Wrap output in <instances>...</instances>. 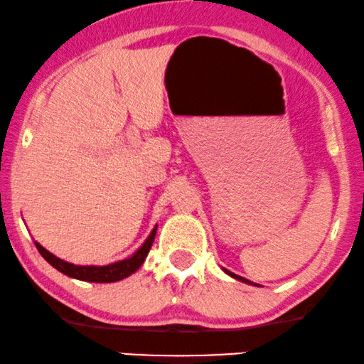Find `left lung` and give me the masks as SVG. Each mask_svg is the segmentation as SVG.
Segmentation results:
<instances>
[{"mask_svg":"<svg viewBox=\"0 0 364 364\" xmlns=\"http://www.w3.org/2000/svg\"><path fill=\"white\" fill-rule=\"evenodd\" d=\"M223 270H225V274H228V275H230V277H233V279L240 280V282H245V284H254V282H250V280H247V279H243V277H240V275H237V274L230 272V270H227V269H223ZM254 285H257V284H254Z\"/></svg>","mask_w":364,"mask_h":364,"instance_id":"1","label":"left lung"}]
</instances>
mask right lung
<instances>
[{"mask_svg": "<svg viewBox=\"0 0 364 364\" xmlns=\"http://www.w3.org/2000/svg\"><path fill=\"white\" fill-rule=\"evenodd\" d=\"M156 228H153V232L149 233V237L146 238V242L137 248V250L127 259L114 262V264L109 265H75L70 264V262H65L58 257H55L52 252H48L47 248H43L38 242H35L36 248L43 257L45 260L48 262L50 265L55 267L58 272L68 275V277L77 279V280H84V282H117V280H122L129 277L131 274H134L139 267L144 264L146 257H148L151 245H153L154 237H156Z\"/></svg>", "mask_w": 364, "mask_h": 364, "instance_id": "right-lung-1", "label": "right lung"}]
</instances>
